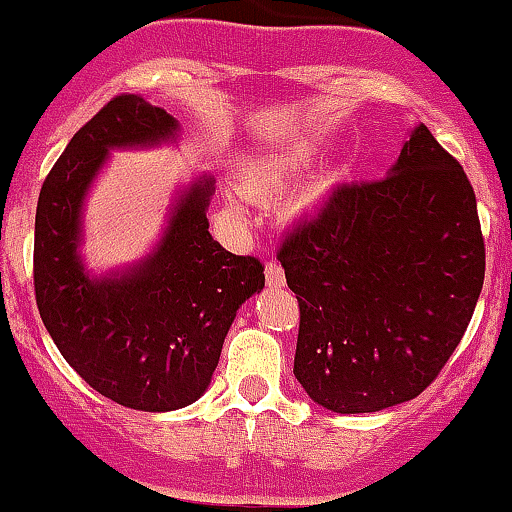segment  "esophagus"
<instances>
[{"instance_id":"34e87169","label":"esophagus","mask_w":512,"mask_h":512,"mask_svg":"<svg viewBox=\"0 0 512 512\" xmlns=\"http://www.w3.org/2000/svg\"><path fill=\"white\" fill-rule=\"evenodd\" d=\"M266 283H268V288L286 286V273H283L281 263H276V261L266 263Z\"/></svg>"}]
</instances>
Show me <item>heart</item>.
Wrapping results in <instances>:
<instances>
[{
    "instance_id": "heart-1",
    "label": "heart",
    "mask_w": 512,
    "mask_h": 512,
    "mask_svg": "<svg viewBox=\"0 0 512 512\" xmlns=\"http://www.w3.org/2000/svg\"><path fill=\"white\" fill-rule=\"evenodd\" d=\"M316 156L318 149L313 144H296L286 146V149L266 151V154L256 156V159L246 161V164L241 166V189H244V194L251 196V199H268V196L281 194V191H286L298 176L306 174V171L311 169ZM341 176V171L333 169L318 176L316 181H311V184L288 204V214L306 216L321 209V206L331 199L333 189L338 186ZM234 214H239L236 206Z\"/></svg>"
}]
</instances>
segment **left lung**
Segmentation results:
<instances>
[{
  "label": "left lung",
  "instance_id": "obj_1",
  "mask_svg": "<svg viewBox=\"0 0 512 512\" xmlns=\"http://www.w3.org/2000/svg\"><path fill=\"white\" fill-rule=\"evenodd\" d=\"M298 298L293 376L333 413H376L430 386L485 276L473 186L416 124L386 179L341 186L278 251Z\"/></svg>",
  "mask_w": 512,
  "mask_h": 512
}]
</instances>
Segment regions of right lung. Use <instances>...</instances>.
<instances>
[{
	"instance_id": "1",
	"label": "right lung",
	"mask_w": 512,
	"mask_h": 512,
	"mask_svg": "<svg viewBox=\"0 0 512 512\" xmlns=\"http://www.w3.org/2000/svg\"><path fill=\"white\" fill-rule=\"evenodd\" d=\"M179 136V121L144 96H116L49 171L34 221V291L49 336L94 391L134 411L199 401L236 311L266 281L258 258L211 239L209 174L176 191L149 254L106 273L86 268L84 204L111 151L156 149Z\"/></svg>"
}]
</instances>
